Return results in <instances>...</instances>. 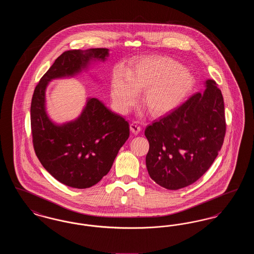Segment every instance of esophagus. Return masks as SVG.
I'll return each instance as SVG.
<instances>
[{
  "instance_id": "1",
  "label": "esophagus",
  "mask_w": 254,
  "mask_h": 254,
  "mask_svg": "<svg viewBox=\"0 0 254 254\" xmlns=\"http://www.w3.org/2000/svg\"><path fill=\"white\" fill-rule=\"evenodd\" d=\"M130 130L133 134H138L141 131V127L139 122L134 121L130 124Z\"/></svg>"
}]
</instances>
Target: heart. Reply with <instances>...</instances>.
Returning a JSON list of instances; mask_svg holds the SVG:
<instances>
[{"label":"heart","instance_id":"b5f03b06","mask_svg":"<svg viewBox=\"0 0 254 254\" xmlns=\"http://www.w3.org/2000/svg\"><path fill=\"white\" fill-rule=\"evenodd\" d=\"M196 79L180 63L168 57L134 62L127 71L118 67L111 80L110 95L116 109L127 112L145 91L144 105L154 116L178 109L191 93Z\"/></svg>","mask_w":254,"mask_h":254}]
</instances>
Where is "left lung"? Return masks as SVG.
I'll return each mask as SVG.
<instances>
[{
	"label": "left lung",
	"mask_w": 254,
	"mask_h": 254,
	"mask_svg": "<svg viewBox=\"0 0 254 254\" xmlns=\"http://www.w3.org/2000/svg\"><path fill=\"white\" fill-rule=\"evenodd\" d=\"M178 109L145 127V165L150 178L176 190L197 181L217 157L226 133L225 107L214 80L204 83Z\"/></svg>",
	"instance_id": "left-lung-1"
}]
</instances>
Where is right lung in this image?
I'll list each match as a JSON object with an SVG mask.
<instances>
[{"label":"right lung","mask_w":254,"mask_h":254,"mask_svg":"<svg viewBox=\"0 0 254 254\" xmlns=\"http://www.w3.org/2000/svg\"><path fill=\"white\" fill-rule=\"evenodd\" d=\"M109 56L108 49L64 52L42 77L32 97L30 118L37 157L56 180L74 189L90 188L109 173L129 137V124L91 97L77 118L56 123L47 111V87L55 79L88 71L92 64L105 63Z\"/></svg>","instance_id":"add662e5"}]
</instances>
